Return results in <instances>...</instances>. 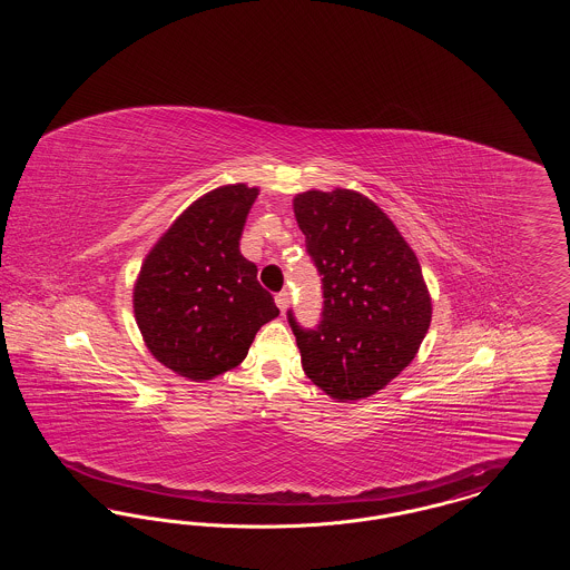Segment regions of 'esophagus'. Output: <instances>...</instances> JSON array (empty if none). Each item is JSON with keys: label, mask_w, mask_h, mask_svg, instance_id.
I'll use <instances>...</instances> for the list:
<instances>
[{"label": "esophagus", "mask_w": 570, "mask_h": 570, "mask_svg": "<svg viewBox=\"0 0 570 570\" xmlns=\"http://www.w3.org/2000/svg\"><path fill=\"white\" fill-rule=\"evenodd\" d=\"M275 303H277L279 312H286V309H288V305H291V293H288V291L277 293V295H275Z\"/></svg>", "instance_id": "1"}]
</instances>
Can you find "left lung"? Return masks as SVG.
<instances>
[{
  "label": "left lung",
  "mask_w": 570,
  "mask_h": 570,
  "mask_svg": "<svg viewBox=\"0 0 570 570\" xmlns=\"http://www.w3.org/2000/svg\"><path fill=\"white\" fill-rule=\"evenodd\" d=\"M295 216L325 298L312 328L288 309L303 372L333 400L370 397L414 358L430 328L419 261L393 222L356 191H303Z\"/></svg>",
  "instance_id": "8db88e82"
}]
</instances>
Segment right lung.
I'll use <instances>...</instances> for the list:
<instances>
[{
	"label": "right lung",
	"mask_w": 570,
	"mask_h": 570,
	"mask_svg": "<svg viewBox=\"0 0 570 570\" xmlns=\"http://www.w3.org/2000/svg\"><path fill=\"white\" fill-rule=\"evenodd\" d=\"M258 196L224 186L190 205L145 258L135 288L142 340L168 370L209 380L245 358L258 328L279 314L239 239Z\"/></svg>",
	"instance_id": "1"
}]
</instances>
